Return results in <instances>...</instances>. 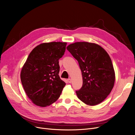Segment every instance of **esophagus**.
Returning <instances> with one entry per match:
<instances>
[{
    "mask_svg": "<svg viewBox=\"0 0 135 135\" xmlns=\"http://www.w3.org/2000/svg\"><path fill=\"white\" fill-rule=\"evenodd\" d=\"M67 81H68V82L69 83H72V80L70 79H68Z\"/></svg>",
    "mask_w": 135,
    "mask_h": 135,
    "instance_id": "1",
    "label": "esophagus"
}]
</instances>
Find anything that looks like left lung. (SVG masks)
<instances>
[{"mask_svg": "<svg viewBox=\"0 0 135 135\" xmlns=\"http://www.w3.org/2000/svg\"><path fill=\"white\" fill-rule=\"evenodd\" d=\"M67 50L78 61L83 76V85L76 91L85 104L95 105L110 94L115 81V72L108 53L101 46L88 42L69 45Z\"/></svg>", "mask_w": 135, "mask_h": 135, "instance_id": "obj_1", "label": "left lung"}]
</instances>
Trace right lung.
I'll use <instances>...</instances> for the list:
<instances>
[{"instance_id": "right-lung-1", "label": "right lung", "mask_w": 135, "mask_h": 135, "mask_svg": "<svg viewBox=\"0 0 135 135\" xmlns=\"http://www.w3.org/2000/svg\"><path fill=\"white\" fill-rule=\"evenodd\" d=\"M66 42L42 43L31 52L21 72L26 93L37 105L46 107L60 97L66 83L59 76V59L65 54Z\"/></svg>"}]
</instances>
